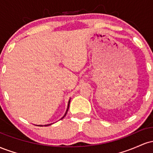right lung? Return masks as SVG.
<instances>
[{
  "mask_svg": "<svg viewBox=\"0 0 153 153\" xmlns=\"http://www.w3.org/2000/svg\"><path fill=\"white\" fill-rule=\"evenodd\" d=\"M70 102H71V101H69V102H68V109H67V111H66V113H65V114L64 115V117H62V118H64L65 117V116L66 115V114H67V112H68V108H69V106H70ZM48 125H51V124H47V125H45V127H46V126H48ZM38 126H39V127H42V125H38Z\"/></svg>",
  "mask_w": 153,
  "mask_h": 153,
  "instance_id": "1",
  "label": "right lung"
}]
</instances>
